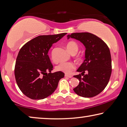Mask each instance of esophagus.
Segmentation results:
<instances>
[{
	"instance_id": "1",
	"label": "esophagus",
	"mask_w": 127,
	"mask_h": 127,
	"mask_svg": "<svg viewBox=\"0 0 127 127\" xmlns=\"http://www.w3.org/2000/svg\"><path fill=\"white\" fill-rule=\"evenodd\" d=\"M65 77H68V78H72V76L71 75H68V74H65Z\"/></svg>"
}]
</instances>
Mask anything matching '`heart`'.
<instances>
[{"mask_svg": "<svg viewBox=\"0 0 127 127\" xmlns=\"http://www.w3.org/2000/svg\"><path fill=\"white\" fill-rule=\"evenodd\" d=\"M66 47L68 51L72 54H75L78 49L77 43L73 41L68 42ZM75 64L72 62H62L56 66V71L62 72L65 74H70L75 69Z\"/></svg>", "mask_w": 127, "mask_h": 127, "instance_id": "obj_1", "label": "heart"}]
</instances>
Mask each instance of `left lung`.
I'll list each match as a JSON object with an SVG mask.
<instances>
[{
  "mask_svg": "<svg viewBox=\"0 0 127 127\" xmlns=\"http://www.w3.org/2000/svg\"><path fill=\"white\" fill-rule=\"evenodd\" d=\"M69 38L81 42L86 49L85 59L77 70L81 74L73 76L80 81L73 91L85 98L98 95L106 87L111 74L109 48L100 38L90 33H74L67 35V39Z\"/></svg>",
  "mask_w": 127,
  "mask_h": 127,
  "instance_id": "obj_1",
  "label": "left lung"
}]
</instances>
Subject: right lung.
<instances>
[{
  "label": "right lung",
  "instance_id": "add662e5",
  "mask_svg": "<svg viewBox=\"0 0 127 127\" xmlns=\"http://www.w3.org/2000/svg\"><path fill=\"white\" fill-rule=\"evenodd\" d=\"M65 34L38 36L20 49L15 75L17 85L24 95L32 99H42L55 92L64 73L59 71L51 73L53 66L47 54L52 45Z\"/></svg>",
  "mask_w": 127,
  "mask_h": 127
}]
</instances>
